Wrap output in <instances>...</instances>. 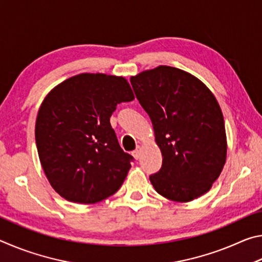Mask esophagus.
I'll return each mask as SVG.
<instances>
[{
	"label": "esophagus",
	"mask_w": 262,
	"mask_h": 262,
	"mask_svg": "<svg viewBox=\"0 0 262 262\" xmlns=\"http://www.w3.org/2000/svg\"><path fill=\"white\" fill-rule=\"evenodd\" d=\"M140 155H141V148L137 147L134 151H133V156H134L136 159L140 158Z\"/></svg>",
	"instance_id": "obj_1"
}]
</instances>
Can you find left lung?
Wrapping results in <instances>:
<instances>
[{"label": "left lung", "instance_id": "left-lung-1", "mask_svg": "<svg viewBox=\"0 0 262 262\" xmlns=\"http://www.w3.org/2000/svg\"><path fill=\"white\" fill-rule=\"evenodd\" d=\"M130 83L163 156L161 170L150 176L154 188L177 202L207 193L227 157L224 119L214 95L193 75L167 66L133 76Z\"/></svg>", "mask_w": 262, "mask_h": 262}]
</instances>
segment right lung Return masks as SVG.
Returning <instances> with one entry per match:
<instances>
[{"mask_svg":"<svg viewBox=\"0 0 262 262\" xmlns=\"http://www.w3.org/2000/svg\"><path fill=\"white\" fill-rule=\"evenodd\" d=\"M133 99L123 77L79 74L42 101L35 143L48 181L66 200L96 203L121 187L134 158L121 149L110 118Z\"/></svg>","mask_w":262,"mask_h":262,"instance_id":"right-lung-1","label":"right lung"}]
</instances>
